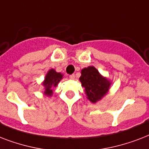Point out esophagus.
Listing matches in <instances>:
<instances>
[{"label": "esophagus", "mask_w": 149, "mask_h": 149, "mask_svg": "<svg viewBox=\"0 0 149 149\" xmlns=\"http://www.w3.org/2000/svg\"><path fill=\"white\" fill-rule=\"evenodd\" d=\"M70 78L71 79H75V74H72L70 76Z\"/></svg>", "instance_id": "esophagus-1"}]
</instances>
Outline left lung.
Instances as JSON below:
<instances>
[{"label": "left lung", "instance_id": "obj_1", "mask_svg": "<svg viewBox=\"0 0 149 149\" xmlns=\"http://www.w3.org/2000/svg\"><path fill=\"white\" fill-rule=\"evenodd\" d=\"M79 80L82 86L85 88L87 98L92 103H96L101 99L107 93L111 86V83L106 78L101 77L93 66L83 69Z\"/></svg>", "mask_w": 149, "mask_h": 149}]
</instances>
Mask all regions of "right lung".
<instances>
[{
  "mask_svg": "<svg viewBox=\"0 0 149 149\" xmlns=\"http://www.w3.org/2000/svg\"><path fill=\"white\" fill-rule=\"evenodd\" d=\"M62 78H63V75L59 72H56L52 69L48 72L47 75L45 76V81L43 82V85L45 87V91L44 92L45 95L51 96L52 94V86H57V84Z\"/></svg>",
  "mask_w": 149,
  "mask_h": 149,
  "instance_id": "add662e5",
  "label": "right lung"
}]
</instances>
